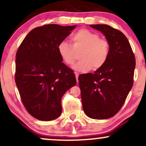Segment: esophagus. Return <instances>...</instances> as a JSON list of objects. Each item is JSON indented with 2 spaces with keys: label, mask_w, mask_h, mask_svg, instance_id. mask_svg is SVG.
I'll list each match as a JSON object with an SVG mask.
<instances>
[{
  "label": "esophagus",
  "mask_w": 146,
  "mask_h": 146,
  "mask_svg": "<svg viewBox=\"0 0 146 146\" xmlns=\"http://www.w3.org/2000/svg\"><path fill=\"white\" fill-rule=\"evenodd\" d=\"M75 77H76L77 83H78V76H79V73H77V72H75Z\"/></svg>",
  "instance_id": "esophagus-1"
}]
</instances>
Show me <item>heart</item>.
<instances>
[{
  "label": "heart",
  "mask_w": 146,
  "mask_h": 146,
  "mask_svg": "<svg viewBox=\"0 0 146 146\" xmlns=\"http://www.w3.org/2000/svg\"><path fill=\"white\" fill-rule=\"evenodd\" d=\"M73 46L66 41L58 45V52L63 61L72 66L80 53L79 62L73 66L75 70L86 72L92 68L94 70L104 65L110 53L109 42L100 38L98 33L86 29H81L71 36Z\"/></svg>",
  "instance_id": "1"
}]
</instances>
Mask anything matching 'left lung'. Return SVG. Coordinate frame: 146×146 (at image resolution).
<instances>
[{
  "label": "left lung",
  "mask_w": 146,
  "mask_h": 146,
  "mask_svg": "<svg viewBox=\"0 0 146 146\" xmlns=\"http://www.w3.org/2000/svg\"><path fill=\"white\" fill-rule=\"evenodd\" d=\"M110 44L108 60L94 73L78 77L84 113L95 119L113 117L119 111L133 86L135 57L128 40L108 25H90Z\"/></svg>",
  "instance_id": "left-lung-1"
}]
</instances>
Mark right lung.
Masks as SVG:
<instances>
[{"instance_id": "right-lung-1", "label": "right lung", "mask_w": 146, "mask_h": 146, "mask_svg": "<svg viewBox=\"0 0 146 146\" xmlns=\"http://www.w3.org/2000/svg\"><path fill=\"white\" fill-rule=\"evenodd\" d=\"M75 27H38L27 35L16 52L15 81L25 108L37 119L58 118L62 98L76 84L73 70L62 62L58 48Z\"/></svg>"}]
</instances>
